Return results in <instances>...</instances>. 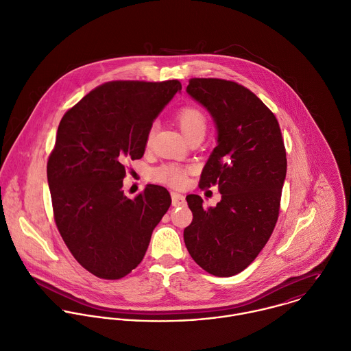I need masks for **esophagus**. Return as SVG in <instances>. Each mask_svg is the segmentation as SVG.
<instances>
[{"label":"esophagus","instance_id":"obj_1","mask_svg":"<svg viewBox=\"0 0 351 351\" xmlns=\"http://www.w3.org/2000/svg\"><path fill=\"white\" fill-rule=\"evenodd\" d=\"M171 203L174 207H184L185 206V196L177 193V192H171Z\"/></svg>","mask_w":351,"mask_h":351}]
</instances>
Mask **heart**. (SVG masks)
<instances>
[{"mask_svg": "<svg viewBox=\"0 0 351 351\" xmlns=\"http://www.w3.org/2000/svg\"><path fill=\"white\" fill-rule=\"evenodd\" d=\"M176 121L188 140L195 136H204L208 125L207 114L200 108H196V106L181 108L176 114ZM152 136H154V128H151L147 133V144L151 143ZM189 173H191V167L188 166L167 163L156 167L152 173V177L155 181L160 184H165L171 188H180L185 184Z\"/></svg>", "mask_w": 351, "mask_h": 351, "instance_id": "heart-1", "label": "heart"}]
</instances>
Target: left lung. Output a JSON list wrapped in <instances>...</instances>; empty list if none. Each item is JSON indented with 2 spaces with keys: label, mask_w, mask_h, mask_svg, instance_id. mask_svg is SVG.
Returning a JSON list of instances; mask_svg holds the SVG:
<instances>
[{
  "label": "left lung",
  "mask_w": 351,
  "mask_h": 351,
  "mask_svg": "<svg viewBox=\"0 0 351 351\" xmlns=\"http://www.w3.org/2000/svg\"><path fill=\"white\" fill-rule=\"evenodd\" d=\"M186 91L217 122L218 145L199 186H218L222 200L206 208L199 195L186 196L193 219L184 230V241L204 271L228 278L257 257L275 229L287 169L286 148L278 119L246 87L196 77Z\"/></svg>",
  "instance_id": "8db88e82"
}]
</instances>
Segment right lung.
<instances>
[{
	"label": "right lung",
	"instance_id": "add662e5",
	"mask_svg": "<svg viewBox=\"0 0 351 351\" xmlns=\"http://www.w3.org/2000/svg\"><path fill=\"white\" fill-rule=\"evenodd\" d=\"M182 88L178 80L105 83L71 108L47 160L57 229L77 263L102 279H121L143 260L167 213L166 188L123 195L126 160L144 155L152 121Z\"/></svg>",
	"mask_w": 351,
	"mask_h": 351
}]
</instances>
